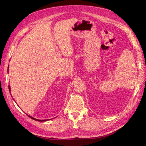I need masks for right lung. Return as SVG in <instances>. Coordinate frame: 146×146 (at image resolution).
Segmentation results:
<instances>
[{"label": "right lung", "instance_id": "right-lung-1", "mask_svg": "<svg viewBox=\"0 0 146 146\" xmlns=\"http://www.w3.org/2000/svg\"><path fill=\"white\" fill-rule=\"evenodd\" d=\"M9 91H11V88H10V86H9ZM27 115L29 117V118H32L33 119H34V120H35V121H41V122H42V121H47L48 119H35V118H33V117H31V116H29V115ZM48 120H50V119H48Z\"/></svg>", "mask_w": 146, "mask_h": 146}]
</instances>
